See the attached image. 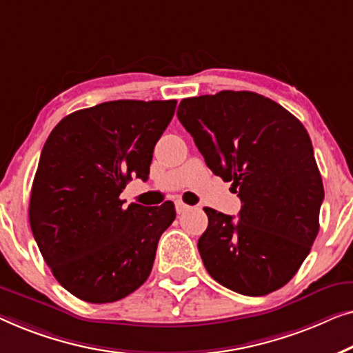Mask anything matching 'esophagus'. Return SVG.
<instances>
[{"label":"esophagus","instance_id":"esophagus-1","mask_svg":"<svg viewBox=\"0 0 353 353\" xmlns=\"http://www.w3.org/2000/svg\"><path fill=\"white\" fill-rule=\"evenodd\" d=\"M187 210H188V206L185 205V203L176 201V211H177V214H182V212H185Z\"/></svg>","mask_w":353,"mask_h":353}]
</instances>
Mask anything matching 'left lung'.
Returning a JSON list of instances; mask_svg holds the SVG:
<instances>
[{
    "label": "left lung",
    "mask_w": 353,
    "mask_h": 353,
    "mask_svg": "<svg viewBox=\"0 0 353 353\" xmlns=\"http://www.w3.org/2000/svg\"><path fill=\"white\" fill-rule=\"evenodd\" d=\"M177 118L208 168L241 200L236 222L205 208L198 251L208 274L245 296L280 290L309 256L325 198L305 128L251 91L183 99Z\"/></svg>",
    "instance_id": "obj_1"
}]
</instances>
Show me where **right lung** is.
Wrapping results in <instances>:
<instances>
[{
    "label": "right lung",
    "mask_w": 353,
    "mask_h": 353,
    "mask_svg": "<svg viewBox=\"0 0 353 353\" xmlns=\"http://www.w3.org/2000/svg\"><path fill=\"white\" fill-rule=\"evenodd\" d=\"M176 101H112L67 115L49 134L30 195V227L56 280L92 304L120 301L150 275L172 201L131 203L120 193L147 181L153 148Z\"/></svg>",
    "instance_id": "add662e5"
}]
</instances>
